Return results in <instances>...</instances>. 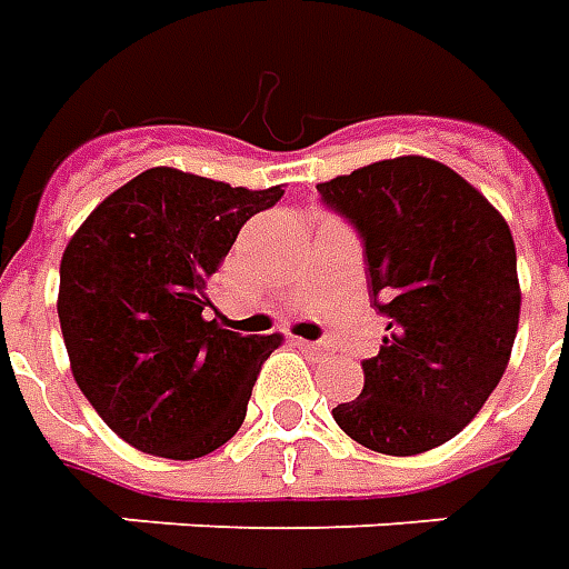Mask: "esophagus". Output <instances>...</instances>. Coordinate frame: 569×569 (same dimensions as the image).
I'll return each instance as SVG.
<instances>
[{
  "mask_svg": "<svg viewBox=\"0 0 569 569\" xmlns=\"http://www.w3.org/2000/svg\"><path fill=\"white\" fill-rule=\"evenodd\" d=\"M298 347H301V350H305V353L313 359H322L326 353H329V350H326V345H317V341H301V338H298Z\"/></svg>",
  "mask_w": 569,
  "mask_h": 569,
  "instance_id": "esophagus-1",
  "label": "esophagus"
}]
</instances>
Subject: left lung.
Wrapping results in <instances>:
<instances>
[{
	"mask_svg": "<svg viewBox=\"0 0 569 569\" xmlns=\"http://www.w3.org/2000/svg\"><path fill=\"white\" fill-rule=\"evenodd\" d=\"M357 224L369 292L387 317L362 393L335 423L371 451L411 457L453 439L512 357L521 286L500 210L451 167L402 154L320 182Z\"/></svg>",
	"mask_w": 569,
	"mask_h": 569,
	"instance_id": "8db88e82",
	"label": "left lung"
}]
</instances>
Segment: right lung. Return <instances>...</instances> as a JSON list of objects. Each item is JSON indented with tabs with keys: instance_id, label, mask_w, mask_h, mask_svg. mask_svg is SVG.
<instances>
[{
	"instance_id": "right-lung-1",
	"label": "right lung",
	"mask_w": 569,
	"mask_h": 569,
	"mask_svg": "<svg viewBox=\"0 0 569 569\" xmlns=\"http://www.w3.org/2000/svg\"><path fill=\"white\" fill-rule=\"evenodd\" d=\"M283 186L231 188L151 167L81 222L60 259L57 317L84 399L137 451L194 460L247 418L261 362L283 335L207 320V283L249 216Z\"/></svg>"
}]
</instances>
